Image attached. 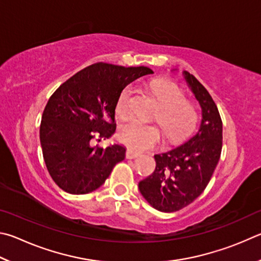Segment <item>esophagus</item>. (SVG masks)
I'll return each instance as SVG.
<instances>
[{"mask_svg": "<svg viewBox=\"0 0 261 261\" xmlns=\"http://www.w3.org/2000/svg\"><path fill=\"white\" fill-rule=\"evenodd\" d=\"M139 156H140V153L135 152L134 150H132V149H128L126 151V158L127 159H134V158H138Z\"/></svg>", "mask_w": 261, "mask_h": 261, "instance_id": "obj_1", "label": "esophagus"}]
</instances>
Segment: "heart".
Segmentation results:
<instances>
[{
  "instance_id": "1",
  "label": "heart",
  "mask_w": 261,
  "mask_h": 261,
  "mask_svg": "<svg viewBox=\"0 0 261 261\" xmlns=\"http://www.w3.org/2000/svg\"><path fill=\"white\" fill-rule=\"evenodd\" d=\"M150 91L159 103L153 117L163 128L166 138L177 141L193 132L198 121V112L195 105L185 99V94L176 85L168 81L154 82ZM133 89L126 87L119 95L116 113L125 118L132 111ZM118 138L121 142L136 151H145L161 143L162 135L152 123L143 122L138 119H129L119 128Z\"/></svg>"
}]
</instances>
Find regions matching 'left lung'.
Wrapping results in <instances>:
<instances>
[{
	"mask_svg": "<svg viewBox=\"0 0 261 261\" xmlns=\"http://www.w3.org/2000/svg\"><path fill=\"white\" fill-rule=\"evenodd\" d=\"M184 75L202 109L199 129L180 147L154 154V172L139 184L145 200L162 212L179 211L203 193L222 149V121L216 103L193 74L184 71Z\"/></svg>",
	"mask_w": 261,
	"mask_h": 261,
	"instance_id": "left-lung-1",
	"label": "left lung"
}]
</instances>
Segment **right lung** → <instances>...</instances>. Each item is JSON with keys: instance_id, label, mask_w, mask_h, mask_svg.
Instances as JSON below:
<instances>
[{"instance_id": "add662e5", "label": "right lung", "mask_w": 261, "mask_h": 261, "mask_svg": "<svg viewBox=\"0 0 261 261\" xmlns=\"http://www.w3.org/2000/svg\"><path fill=\"white\" fill-rule=\"evenodd\" d=\"M152 73L145 66L100 62L75 73L51 95L42 114L40 141L45 166L59 188L73 195L91 193L125 159L122 145L104 149L94 141L116 132L114 110L122 89Z\"/></svg>"}]
</instances>
